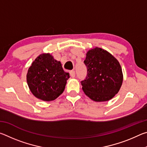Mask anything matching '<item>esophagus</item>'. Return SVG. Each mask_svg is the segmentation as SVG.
<instances>
[{
  "instance_id": "1",
  "label": "esophagus",
  "mask_w": 147,
  "mask_h": 147,
  "mask_svg": "<svg viewBox=\"0 0 147 147\" xmlns=\"http://www.w3.org/2000/svg\"><path fill=\"white\" fill-rule=\"evenodd\" d=\"M69 73H70V75L72 78H74L75 77V72H74V71H71Z\"/></svg>"
}]
</instances>
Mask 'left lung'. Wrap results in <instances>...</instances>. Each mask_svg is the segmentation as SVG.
Instances as JSON below:
<instances>
[{
  "mask_svg": "<svg viewBox=\"0 0 147 147\" xmlns=\"http://www.w3.org/2000/svg\"><path fill=\"white\" fill-rule=\"evenodd\" d=\"M88 70L81 82L87 96L95 102L111 100L120 90L123 74L119 61L106 50L94 47L87 52L84 60Z\"/></svg>",
  "mask_w": 147,
  "mask_h": 147,
  "instance_id": "1",
  "label": "left lung"
}]
</instances>
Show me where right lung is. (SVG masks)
<instances>
[{
  "mask_svg": "<svg viewBox=\"0 0 147 147\" xmlns=\"http://www.w3.org/2000/svg\"><path fill=\"white\" fill-rule=\"evenodd\" d=\"M69 78L61 62L49 53L37 57L26 74L27 84L32 93L38 99L48 102L55 100L63 93Z\"/></svg>",
  "mask_w": 147,
  "mask_h": 147,
  "instance_id": "1",
  "label": "right lung"
}]
</instances>
